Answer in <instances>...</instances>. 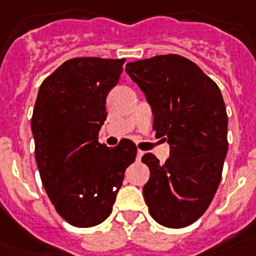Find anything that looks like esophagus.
Instances as JSON below:
<instances>
[{"label": "esophagus", "mask_w": 256, "mask_h": 256, "mask_svg": "<svg viewBox=\"0 0 256 256\" xmlns=\"http://www.w3.org/2000/svg\"><path fill=\"white\" fill-rule=\"evenodd\" d=\"M144 154H145V152H142V150H138V152H136V158L141 160Z\"/></svg>", "instance_id": "34e87169"}]
</instances>
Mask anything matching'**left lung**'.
Wrapping results in <instances>:
<instances>
[{
  "label": "left lung",
  "mask_w": 256,
  "mask_h": 256,
  "mask_svg": "<svg viewBox=\"0 0 256 256\" xmlns=\"http://www.w3.org/2000/svg\"><path fill=\"white\" fill-rule=\"evenodd\" d=\"M126 74L145 94L153 128L170 146L164 165L152 153L144 186L149 212L164 227L184 228L210 206L227 156L228 118L219 87L198 64L178 54H160L126 64Z\"/></svg>",
  "instance_id": "obj_1"
}]
</instances>
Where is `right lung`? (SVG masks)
Masks as SVG:
<instances>
[{
	"label": "right lung",
	"mask_w": 256,
	"mask_h": 256,
	"mask_svg": "<svg viewBox=\"0 0 256 256\" xmlns=\"http://www.w3.org/2000/svg\"><path fill=\"white\" fill-rule=\"evenodd\" d=\"M124 58L67 60L42 82L33 108L34 157L42 186L58 214L75 227H94L110 216L124 170L136 148L122 140L99 144L106 98Z\"/></svg>",
	"instance_id": "1"
}]
</instances>
